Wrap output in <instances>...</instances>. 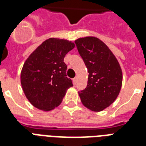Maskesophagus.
Here are the masks:
<instances>
[{"instance_id":"obj_1","label":"esophagus","mask_w":146,"mask_h":146,"mask_svg":"<svg viewBox=\"0 0 146 146\" xmlns=\"http://www.w3.org/2000/svg\"><path fill=\"white\" fill-rule=\"evenodd\" d=\"M73 82H74V83L76 84V82H77V76L74 78V79L73 80Z\"/></svg>"}]
</instances>
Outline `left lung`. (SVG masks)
<instances>
[{"label": "left lung", "mask_w": 146, "mask_h": 146, "mask_svg": "<svg viewBox=\"0 0 146 146\" xmlns=\"http://www.w3.org/2000/svg\"><path fill=\"white\" fill-rule=\"evenodd\" d=\"M88 70V83L79 92L82 104L95 112L102 111L117 98L123 73L117 59L102 40L93 36L75 41Z\"/></svg>", "instance_id": "1"}]
</instances>
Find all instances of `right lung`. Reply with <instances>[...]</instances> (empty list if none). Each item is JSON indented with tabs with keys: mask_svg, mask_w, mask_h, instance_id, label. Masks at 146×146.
Here are the masks:
<instances>
[{
	"mask_svg": "<svg viewBox=\"0 0 146 146\" xmlns=\"http://www.w3.org/2000/svg\"><path fill=\"white\" fill-rule=\"evenodd\" d=\"M75 48L73 42L50 38L43 42L26 59L20 82L29 102L36 108L51 111L61 103L66 90L73 86L66 77L64 58Z\"/></svg>",
	"mask_w": 146,
	"mask_h": 146,
	"instance_id": "obj_1",
	"label": "right lung"
}]
</instances>
